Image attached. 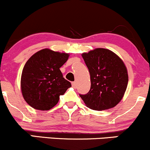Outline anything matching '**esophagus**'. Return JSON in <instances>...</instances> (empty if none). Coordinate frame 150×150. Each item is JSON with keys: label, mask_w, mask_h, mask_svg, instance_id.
<instances>
[{"label": "esophagus", "mask_w": 150, "mask_h": 150, "mask_svg": "<svg viewBox=\"0 0 150 150\" xmlns=\"http://www.w3.org/2000/svg\"><path fill=\"white\" fill-rule=\"evenodd\" d=\"M72 86H73V87H74V88H76V87H77V83L75 82H72Z\"/></svg>", "instance_id": "obj_1"}]
</instances>
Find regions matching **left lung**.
<instances>
[{
	"label": "left lung",
	"instance_id": "left-lung-1",
	"mask_svg": "<svg viewBox=\"0 0 150 150\" xmlns=\"http://www.w3.org/2000/svg\"><path fill=\"white\" fill-rule=\"evenodd\" d=\"M82 56L90 74L91 87L87 94H80L87 107L103 111L116 106L123 99L128 82V70L118 55L97 48Z\"/></svg>",
	"mask_w": 150,
	"mask_h": 150
}]
</instances>
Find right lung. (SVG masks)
I'll return each instance as SVG.
<instances>
[{"instance_id": "right-lung-1", "label": "right lung", "mask_w": 150, "mask_h": 150, "mask_svg": "<svg viewBox=\"0 0 150 150\" xmlns=\"http://www.w3.org/2000/svg\"><path fill=\"white\" fill-rule=\"evenodd\" d=\"M69 56L44 49L29 58L22 70L20 84L24 99L30 106L41 111L50 110L71 87L60 70Z\"/></svg>"}]
</instances>
